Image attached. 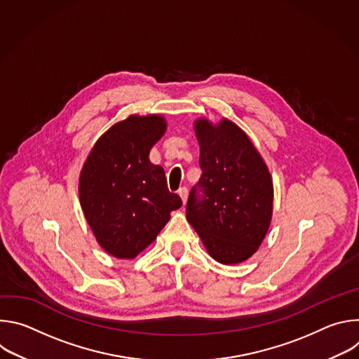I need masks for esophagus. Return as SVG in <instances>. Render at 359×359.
<instances>
[{
  "label": "esophagus",
  "mask_w": 359,
  "mask_h": 359,
  "mask_svg": "<svg viewBox=\"0 0 359 359\" xmlns=\"http://www.w3.org/2000/svg\"><path fill=\"white\" fill-rule=\"evenodd\" d=\"M187 194H189V191H187V189H186V187H182V189H179V196H180V198H182L183 206H184L186 201H187Z\"/></svg>",
  "instance_id": "34e87169"
}]
</instances>
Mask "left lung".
<instances>
[{
	"label": "left lung",
	"instance_id": "left-lung-1",
	"mask_svg": "<svg viewBox=\"0 0 359 359\" xmlns=\"http://www.w3.org/2000/svg\"><path fill=\"white\" fill-rule=\"evenodd\" d=\"M193 128L203 173L189 194L186 219L212 259L226 266L240 264L259 250L269 231L271 175L260 151L234 122L198 118Z\"/></svg>",
	"mask_w": 359,
	"mask_h": 359
}]
</instances>
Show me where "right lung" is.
Here are the masks:
<instances>
[{"mask_svg":"<svg viewBox=\"0 0 359 359\" xmlns=\"http://www.w3.org/2000/svg\"><path fill=\"white\" fill-rule=\"evenodd\" d=\"M166 128L162 115H129L96 140L82 166V212L99 245L116 259H135L182 206L163 168L149 161Z\"/></svg>","mask_w":359,"mask_h":359,"instance_id":"add662e5","label":"right lung"}]
</instances>
